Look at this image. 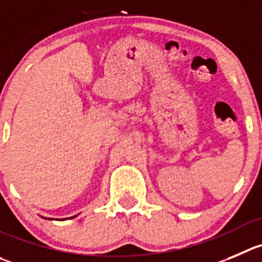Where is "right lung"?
Here are the masks:
<instances>
[{"label": "right lung", "mask_w": 262, "mask_h": 262, "mask_svg": "<svg viewBox=\"0 0 262 262\" xmlns=\"http://www.w3.org/2000/svg\"><path fill=\"white\" fill-rule=\"evenodd\" d=\"M73 217H75V216H73ZM73 217H72V219H73Z\"/></svg>", "instance_id": "add662e5"}]
</instances>
